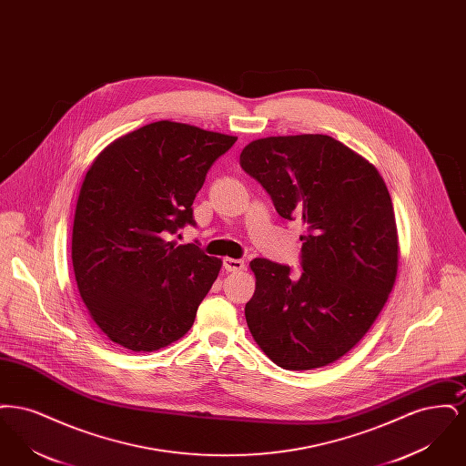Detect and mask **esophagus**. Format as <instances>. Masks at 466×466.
Segmentation results:
<instances>
[{
    "label": "esophagus",
    "mask_w": 466,
    "mask_h": 466,
    "mask_svg": "<svg viewBox=\"0 0 466 466\" xmlns=\"http://www.w3.org/2000/svg\"><path fill=\"white\" fill-rule=\"evenodd\" d=\"M223 267H225V270L227 272H239V270H243L244 260H239V258H223Z\"/></svg>",
    "instance_id": "34e87169"
}]
</instances>
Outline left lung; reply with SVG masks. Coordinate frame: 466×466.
I'll use <instances>...</instances> for the list:
<instances>
[{"label": "left lung", "mask_w": 466, "mask_h": 466, "mask_svg": "<svg viewBox=\"0 0 466 466\" xmlns=\"http://www.w3.org/2000/svg\"><path fill=\"white\" fill-rule=\"evenodd\" d=\"M241 166L287 220H302V276L255 258L244 308L258 348L287 370H312L351 351L374 325L399 270L393 202L376 166L325 134L268 136Z\"/></svg>", "instance_id": "8db88e82"}]
</instances>
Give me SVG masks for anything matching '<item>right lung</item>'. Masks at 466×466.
Wrapping results in <instances>:
<instances>
[{"label": "right lung", "instance_id": "obj_1", "mask_svg": "<svg viewBox=\"0 0 466 466\" xmlns=\"http://www.w3.org/2000/svg\"><path fill=\"white\" fill-rule=\"evenodd\" d=\"M236 139L158 120L94 158L76 200L71 260L90 318L111 342L152 353L192 329L222 258L164 234L194 225L206 173Z\"/></svg>", "mask_w": 466, "mask_h": 466}]
</instances>
